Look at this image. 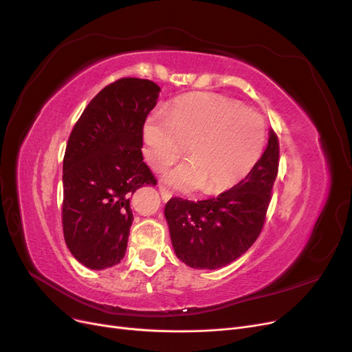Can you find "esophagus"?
I'll use <instances>...</instances> for the list:
<instances>
[{"instance_id":"34e87169","label":"esophagus","mask_w":352,"mask_h":352,"mask_svg":"<svg viewBox=\"0 0 352 352\" xmlns=\"http://www.w3.org/2000/svg\"><path fill=\"white\" fill-rule=\"evenodd\" d=\"M158 189H160V194H162V198H163L164 201H168L170 198H172V192H170V190H168L164 185L160 184V185H158Z\"/></svg>"}]
</instances>
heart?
<instances>
[{
	"instance_id": "b5f03b06",
	"label": "heart",
	"mask_w": 352,
	"mask_h": 352,
	"mask_svg": "<svg viewBox=\"0 0 352 352\" xmlns=\"http://www.w3.org/2000/svg\"><path fill=\"white\" fill-rule=\"evenodd\" d=\"M144 154L163 170L186 153L189 162L166 175L179 189L202 186L217 194L239 184L257 166L265 146L261 116L216 94L189 95L155 111L144 123Z\"/></svg>"
}]
</instances>
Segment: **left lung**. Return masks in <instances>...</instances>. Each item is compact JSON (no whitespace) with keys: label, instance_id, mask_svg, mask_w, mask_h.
<instances>
[{"label":"left lung","instance_id":"obj_1","mask_svg":"<svg viewBox=\"0 0 352 352\" xmlns=\"http://www.w3.org/2000/svg\"><path fill=\"white\" fill-rule=\"evenodd\" d=\"M279 150V138L270 131L260 162L239 184L197 202L180 197L168 199L164 216L170 238L176 255L189 267H223L257 241L278 176Z\"/></svg>","mask_w":352,"mask_h":352}]
</instances>
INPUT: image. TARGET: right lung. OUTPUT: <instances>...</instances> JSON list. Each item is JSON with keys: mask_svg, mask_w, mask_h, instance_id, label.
Instances as JSON below:
<instances>
[{"mask_svg": "<svg viewBox=\"0 0 352 352\" xmlns=\"http://www.w3.org/2000/svg\"><path fill=\"white\" fill-rule=\"evenodd\" d=\"M158 92L153 80L117 79L91 100L69 136L63 233L73 257L92 270L120 263L133 221L132 195L144 185H157L141 148Z\"/></svg>", "mask_w": 352, "mask_h": 352, "instance_id": "obj_1", "label": "right lung"}]
</instances>
